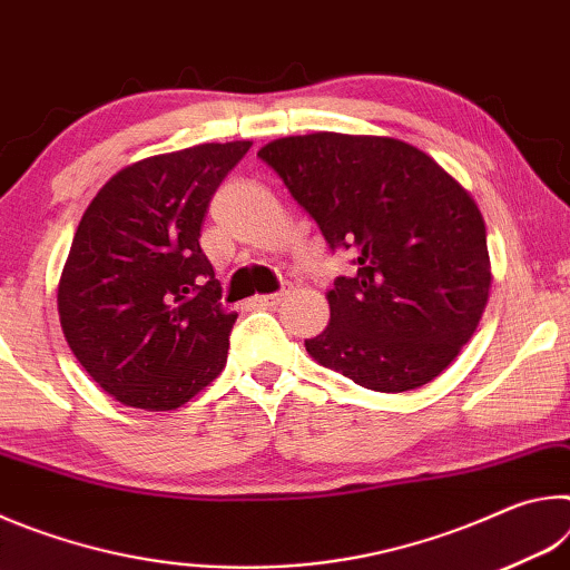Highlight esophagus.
<instances>
[{
    "instance_id": "1",
    "label": "esophagus",
    "mask_w": 570,
    "mask_h": 570,
    "mask_svg": "<svg viewBox=\"0 0 570 570\" xmlns=\"http://www.w3.org/2000/svg\"><path fill=\"white\" fill-rule=\"evenodd\" d=\"M288 294H292V286H284V288H282V292H274V294H264V296H256V298H254V302H256L258 306H268V308H272V306H278V304H282V302H284V298H286Z\"/></svg>"
}]
</instances>
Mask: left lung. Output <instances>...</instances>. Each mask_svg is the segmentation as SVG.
Masks as SVG:
<instances>
[{
    "label": "left lung",
    "instance_id": "8db88e82",
    "mask_svg": "<svg viewBox=\"0 0 570 570\" xmlns=\"http://www.w3.org/2000/svg\"><path fill=\"white\" fill-rule=\"evenodd\" d=\"M356 274L326 294L332 320L306 352L374 392L448 370L490 296L485 220L428 153L387 135L308 132L258 150Z\"/></svg>",
    "mask_w": 570,
    "mask_h": 570
}]
</instances>
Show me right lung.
I'll list each match as a JSON object with an SVG mask.
<instances>
[{"label":"right lung","mask_w":570,"mask_h":570,"mask_svg":"<svg viewBox=\"0 0 570 570\" xmlns=\"http://www.w3.org/2000/svg\"><path fill=\"white\" fill-rule=\"evenodd\" d=\"M250 140L204 142L125 166L75 230L57 312L85 372L125 407L168 412L226 366V312L200 226Z\"/></svg>","instance_id":"1"}]
</instances>
